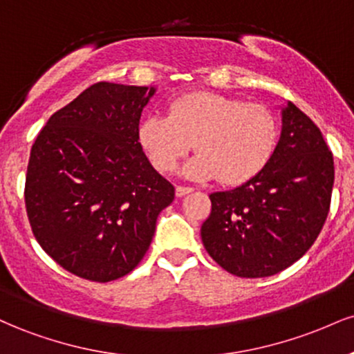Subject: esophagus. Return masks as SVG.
Wrapping results in <instances>:
<instances>
[{"label":"esophagus","instance_id":"obj_1","mask_svg":"<svg viewBox=\"0 0 354 354\" xmlns=\"http://www.w3.org/2000/svg\"><path fill=\"white\" fill-rule=\"evenodd\" d=\"M176 196L178 198H181V196H185V194H188V193H191V191H193V188H189V186H181V185H178L176 186Z\"/></svg>","mask_w":354,"mask_h":354}]
</instances>
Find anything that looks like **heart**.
Listing matches in <instances>:
<instances>
[{"label": "heart", "instance_id": "obj_1", "mask_svg": "<svg viewBox=\"0 0 354 354\" xmlns=\"http://www.w3.org/2000/svg\"><path fill=\"white\" fill-rule=\"evenodd\" d=\"M138 138L158 171H173L194 145L200 153L183 168L185 176L238 186L270 163L279 141V120L266 104L194 91L174 100L169 116H146Z\"/></svg>", "mask_w": 354, "mask_h": 354}]
</instances>
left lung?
Wrapping results in <instances>:
<instances>
[{"mask_svg": "<svg viewBox=\"0 0 354 354\" xmlns=\"http://www.w3.org/2000/svg\"><path fill=\"white\" fill-rule=\"evenodd\" d=\"M281 121L266 168L238 188L209 194L203 245L223 270L239 278L273 276L298 261L330 211L335 163L319 128L291 101Z\"/></svg>", "mask_w": 354, "mask_h": 354, "instance_id": "left-lung-1", "label": "left lung"}]
</instances>
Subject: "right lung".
I'll list each match as a JSON object with an SVG mask.
<instances>
[{"mask_svg": "<svg viewBox=\"0 0 354 354\" xmlns=\"http://www.w3.org/2000/svg\"><path fill=\"white\" fill-rule=\"evenodd\" d=\"M156 88L93 84L36 138L24 203L36 241L70 273L108 283L140 265L174 188L138 129Z\"/></svg>", "mask_w": 354, "mask_h": 354, "instance_id": "add662e5", "label": "right lung"}]
</instances>
